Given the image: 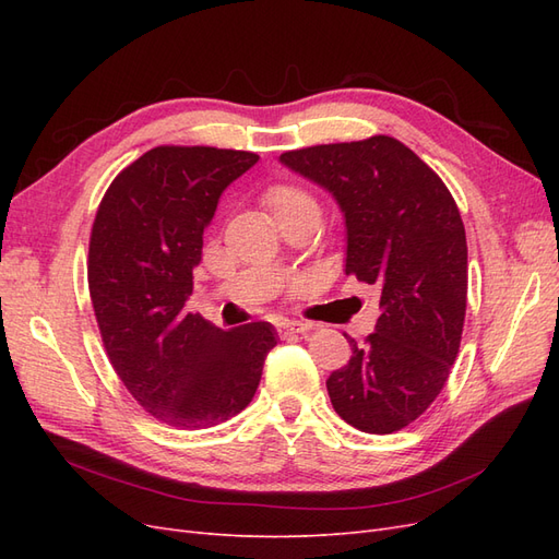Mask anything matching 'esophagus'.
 I'll return each mask as SVG.
<instances>
[{
  "instance_id": "1",
  "label": "esophagus",
  "mask_w": 559,
  "mask_h": 559,
  "mask_svg": "<svg viewBox=\"0 0 559 559\" xmlns=\"http://www.w3.org/2000/svg\"><path fill=\"white\" fill-rule=\"evenodd\" d=\"M306 331H310V324H302V321H282V324H277V333L282 337L294 335V333H306Z\"/></svg>"
}]
</instances>
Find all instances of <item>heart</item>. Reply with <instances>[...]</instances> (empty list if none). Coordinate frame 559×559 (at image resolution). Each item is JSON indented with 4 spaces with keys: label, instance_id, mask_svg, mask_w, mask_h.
<instances>
[{
    "label": "heart",
    "instance_id": "1",
    "mask_svg": "<svg viewBox=\"0 0 559 559\" xmlns=\"http://www.w3.org/2000/svg\"><path fill=\"white\" fill-rule=\"evenodd\" d=\"M263 202L270 214H273L277 226L292 222V218H312V222L319 218V202L302 186L277 183L265 191Z\"/></svg>",
    "mask_w": 559,
    "mask_h": 559
}]
</instances>
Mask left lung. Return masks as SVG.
<instances>
[{"mask_svg": "<svg viewBox=\"0 0 559 559\" xmlns=\"http://www.w3.org/2000/svg\"><path fill=\"white\" fill-rule=\"evenodd\" d=\"M280 163L341 207L345 273L380 289L376 333L333 370L335 413L366 433L408 427L441 394L466 314V233L448 186L386 134L286 151Z\"/></svg>", "mask_w": 559, "mask_h": 559, "instance_id": "left-lung-1", "label": "left lung"}]
</instances>
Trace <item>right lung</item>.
<instances>
[{"label": "right lung", "mask_w": 559, "mask_h": 559, "mask_svg": "<svg viewBox=\"0 0 559 559\" xmlns=\"http://www.w3.org/2000/svg\"><path fill=\"white\" fill-rule=\"evenodd\" d=\"M259 156L214 146H156L99 202L88 289L107 357L146 413L175 429H210L245 411L277 345L267 321L216 329L186 312L202 233L218 198Z\"/></svg>", "instance_id": "right-lung-1"}]
</instances>
